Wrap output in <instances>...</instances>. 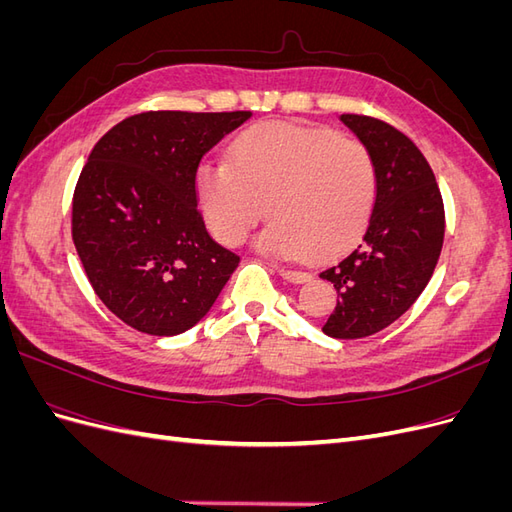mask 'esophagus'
Returning <instances> with one entry per match:
<instances>
[{
    "label": "esophagus",
    "instance_id": "1",
    "mask_svg": "<svg viewBox=\"0 0 512 512\" xmlns=\"http://www.w3.org/2000/svg\"><path fill=\"white\" fill-rule=\"evenodd\" d=\"M275 271L280 273L286 282H292V284H303L307 282V273L303 271H294V269H286V267H275Z\"/></svg>",
    "mask_w": 512,
    "mask_h": 512
}]
</instances>
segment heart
<instances>
[{"instance_id": "b5f03b06", "label": "heart", "mask_w": 512, "mask_h": 512, "mask_svg": "<svg viewBox=\"0 0 512 512\" xmlns=\"http://www.w3.org/2000/svg\"><path fill=\"white\" fill-rule=\"evenodd\" d=\"M200 213L224 243L256 237L277 258H331L359 239L376 205L378 173L369 149L333 130L265 121L243 130L228 160H203L194 173Z\"/></svg>"}]
</instances>
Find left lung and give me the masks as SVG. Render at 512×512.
Wrapping results in <instances>:
<instances>
[{"label":"left lung","instance_id":"8db88e82","mask_svg":"<svg viewBox=\"0 0 512 512\" xmlns=\"http://www.w3.org/2000/svg\"><path fill=\"white\" fill-rule=\"evenodd\" d=\"M376 162L378 194L361 241L320 271L339 299L324 335L359 339L389 327L421 297L444 241L442 194L425 156L389 123L339 117Z\"/></svg>","mask_w":512,"mask_h":512}]
</instances>
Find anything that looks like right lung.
I'll return each mask as SVG.
<instances>
[{
    "mask_svg": "<svg viewBox=\"0 0 512 512\" xmlns=\"http://www.w3.org/2000/svg\"><path fill=\"white\" fill-rule=\"evenodd\" d=\"M250 117L149 111L91 149L72 198V239L91 288L128 327L162 337L192 329L239 267L209 237L194 173Z\"/></svg>",
    "mask_w": 512,
    "mask_h": 512,
    "instance_id": "1",
    "label": "right lung"
}]
</instances>
